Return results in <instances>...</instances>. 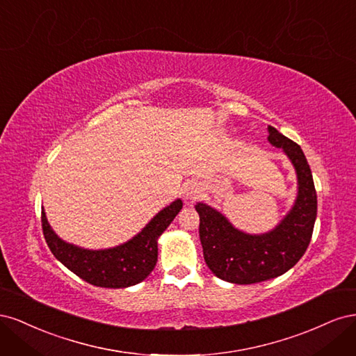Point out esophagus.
<instances>
[{"instance_id": "34e87169", "label": "esophagus", "mask_w": 356, "mask_h": 356, "mask_svg": "<svg viewBox=\"0 0 356 356\" xmlns=\"http://www.w3.org/2000/svg\"><path fill=\"white\" fill-rule=\"evenodd\" d=\"M200 191H202V188H200V186L197 184V182L196 181H190V182H187V184L184 186V190H182V195H184V197L187 200H193V199H196L200 195Z\"/></svg>"}]
</instances>
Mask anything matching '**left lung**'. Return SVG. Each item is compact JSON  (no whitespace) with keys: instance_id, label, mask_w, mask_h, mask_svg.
Instances as JSON below:
<instances>
[{"instance_id":"1","label":"left lung","mask_w":356,"mask_h":356,"mask_svg":"<svg viewBox=\"0 0 356 356\" xmlns=\"http://www.w3.org/2000/svg\"><path fill=\"white\" fill-rule=\"evenodd\" d=\"M268 141L284 148L298 178V197L293 211L277 227L263 236H250L203 203L196 204L203 257L215 276L232 284H257L288 272L297 264L314 233L318 212L312 170L298 144L268 126Z\"/></svg>"}]
</instances>
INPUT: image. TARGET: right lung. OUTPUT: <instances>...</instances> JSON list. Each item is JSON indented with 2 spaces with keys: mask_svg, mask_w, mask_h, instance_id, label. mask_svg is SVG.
<instances>
[{
  "mask_svg": "<svg viewBox=\"0 0 356 356\" xmlns=\"http://www.w3.org/2000/svg\"><path fill=\"white\" fill-rule=\"evenodd\" d=\"M181 208L182 202L175 200L132 241L105 251L81 250L60 241L50 229L44 211H41V227L51 254L83 281L102 288H126L143 282L152 273L157 261V238Z\"/></svg>",
  "mask_w": 356,
  "mask_h": 356,
  "instance_id": "1",
  "label": "right lung"
}]
</instances>
